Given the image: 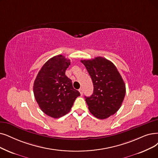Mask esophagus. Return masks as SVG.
<instances>
[{"mask_svg": "<svg viewBox=\"0 0 158 158\" xmlns=\"http://www.w3.org/2000/svg\"><path fill=\"white\" fill-rule=\"evenodd\" d=\"M79 91H80V93L81 95H83V89H81V88H80V89H79Z\"/></svg>", "mask_w": 158, "mask_h": 158, "instance_id": "obj_1", "label": "esophagus"}]
</instances>
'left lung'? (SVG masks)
<instances>
[{
    "label": "left lung",
    "instance_id": "obj_1",
    "mask_svg": "<svg viewBox=\"0 0 158 158\" xmlns=\"http://www.w3.org/2000/svg\"><path fill=\"white\" fill-rule=\"evenodd\" d=\"M93 84V93L85 97L89 111L99 119L108 118L119 110L126 93V86L117 67L102 57L81 60Z\"/></svg>",
    "mask_w": 158,
    "mask_h": 158
}]
</instances>
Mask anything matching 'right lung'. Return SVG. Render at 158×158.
Here are the masks:
<instances>
[{
    "label": "right lung",
    "mask_w": 158,
    "mask_h": 158,
    "mask_svg": "<svg viewBox=\"0 0 158 158\" xmlns=\"http://www.w3.org/2000/svg\"><path fill=\"white\" fill-rule=\"evenodd\" d=\"M70 60L62 55L48 60L37 74L34 94L40 109L52 118H60L70 111L75 99L80 95L72 80L65 75Z\"/></svg>",
    "instance_id": "obj_1"
}]
</instances>
